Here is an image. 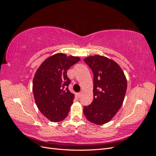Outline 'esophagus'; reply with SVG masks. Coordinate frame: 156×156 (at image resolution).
Instances as JSON below:
<instances>
[{
    "label": "esophagus",
    "mask_w": 156,
    "mask_h": 156,
    "mask_svg": "<svg viewBox=\"0 0 156 156\" xmlns=\"http://www.w3.org/2000/svg\"><path fill=\"white\" fill-rule=\"evenodd\" d=\"M77 95H78V97H79V98H81V97L82 96V92H79V93L77 94Z\"/></svg>",
    "instance_id": "obj_1"
}]
</instances>
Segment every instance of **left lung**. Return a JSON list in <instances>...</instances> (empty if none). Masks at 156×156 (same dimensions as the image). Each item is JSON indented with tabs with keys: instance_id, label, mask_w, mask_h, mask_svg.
<instances>
[{
	"instance_id": "1",
	"label": "left lung",
	"mask_w": 156,
	"mask_h": 156,
	"mask_svg": "<svg viewBox=\"0 0 156 156\" xmlns=\"http://www.w3.org/2000/svg\"><path fill=\"white\" fill-rule=\"evenodd\" d=\"M94 74V99L83 107L87 120L98 125L109 122L123 103L127 81L120 67L114 61L100 55L84 59Z\"/></svg>"
}]
</instances>
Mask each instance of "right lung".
<instances>
[{
  "label": "right lung",
  "mask_w": 156,
  "mask_h": 156,
  "mask_svg": "<svg viewBox=\"0 0 156 156\" xmlns=\"http://www.w3.org/2000/svg\"><path fill=\"white\" fill-rule=\"evenodd\" d=\"M80 60L77 56L55 54L41 64L33 79V94L37 108L51 122L62 121L68 115L74 95L68 86L69 68Z\"/></svg>",
  "instance_id": "right-lung-1"
}]
</instances>
